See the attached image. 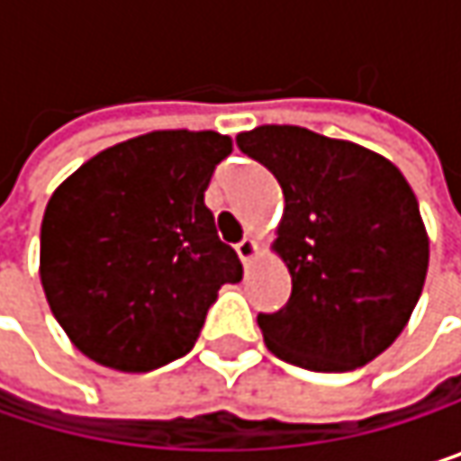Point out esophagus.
Returning a JSON list of instances; mask_svg holds the SVG:
<instances>
[{
	"instance_id": "esophagus-1",
	"label": "esophagus",
	"mask_w": 461,
	"mask_h": 461,
	"mask_svg": "<svg viewBox=\"0 0 461 461\" xmlns=\"http://www.w3.org/2000/svg\"><path fill=\"white\" fill-rule=\"evenodd\" d=\"M234 250H237V256H240V261L248 267L253 258H256V253H258V245H256V240H250V237H245V240H240L237 245H234Z\"/></svg>"
}]
</instances>
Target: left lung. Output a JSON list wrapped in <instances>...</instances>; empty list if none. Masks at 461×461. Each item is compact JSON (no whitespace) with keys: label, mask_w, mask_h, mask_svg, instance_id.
I'll list each match as a JSON object with an SVG mask.
<instances>
[{"label":"left lung","mask_w":461,"mask_h":461,"mask_svg":"<svg viewBox=\"0 0 461 461\" xmlns=\"http://www.w3.org/2000/svg\"><path fill=\"white\" fill-rule=\"evenodd\" d=\"M237 146L285 197L272 250L291 272V299L258 315L267 347L321 374L371 363L406 328L427 277L409 181L371 149L296 125H261Z\"/></svg>","instance_id":"obj_1"}]
</instances>
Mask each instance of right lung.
Listing matches in <instances>:
<instances>
[{
  "label": "right lung",
  "mask_w": 461,
  "mask_h": 461,
  "mask_svg": "<svg viewBox=\"0 0 461 461\" xmlns=\"http://www.w3.org/2000/svg\"><path fill=\"white\" fill-rule=\"evenodd\" d=\"M231 139L154 131L87 159L50 197L40 275L74 347L128 374L186 355L242 264L219 240L205 189Z\"/></svg>",
  "instance_id": "add662e5"
}]
</instances>
